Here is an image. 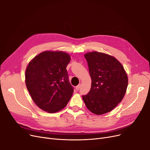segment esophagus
<instances>
[{
	"label": "esophagus",
	"mask_w": 150,
	"mask_h": 150,
	"mask_svg": "<svg viewBox=\"0 0 150 150\" xmlns=\"http://www.w3.org/2000/svg\"><path fill=\"white\" fill-rule=\"evenodd\" d=\"M80 87H81V84H79L78 86H77L76 87V91H79V88H80Z\"/></svg>",
	"instance_id": "34e87169"
}]
</instances>
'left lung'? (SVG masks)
Instances as JSON below:
<instances>
[{
    "mask_svg": "<svg viewBox=\"0 0 150 150\" xmlns=\"http://www.w3.org/2000/svg\"><path fill=\"white\" fill-rule=\"evenodd\" d=\"M92 79L91 90L82 99L87 108L96 115L112 110L123 99L128 77L122 64L113 56L93 51L85 54Z\"/></svg>",
    "mask_w": 150,
    "mask_h": 150,
    "instance_id": "obj_1",
    "label": "left lung"
}]
</instances>
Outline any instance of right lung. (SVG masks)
Here are the masks:
<instances>
[{
	"mask_svg": "<svg viewBox=\"0 0 150 150\" xmlns=\"http://www.w3.org/2000/svg\"><path fill=\"white\" fill-rule=\"evenodd\" d=\"M70 60V56L63 51H44L27 66L25 84L41 109L54 113L68 104L74 92L66 70Z\"/></svg>",
	"mask_w": 150,
	"mask_h": 150,
	"instance_id": "add662e5",
	"label": "right lung"
}]
</instances>
